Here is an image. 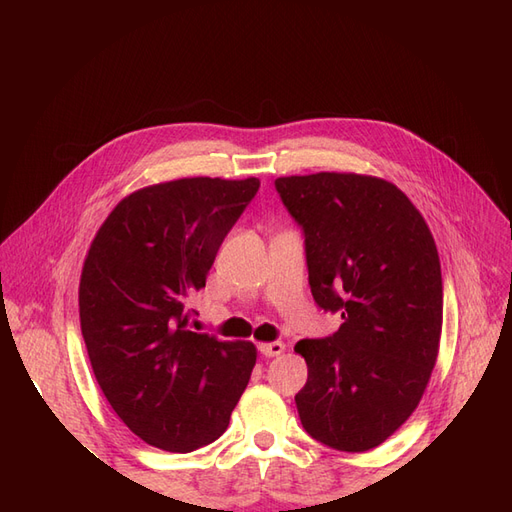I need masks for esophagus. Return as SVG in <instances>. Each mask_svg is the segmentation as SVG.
Returning <instances> with one entry per match:
<instances>
[{
  "label": "esophagus",
  "mask_w": 512,
  "mask_h": 512,
  "mask_svg": "<svg viewBox=\"0 0 512 512\" xmlns=\"http://www.w3.org/2000/svg\"><path fill=\"white\" fill-rule=\"evenodd\" d=\"M284 344L282 342H269V344H260L258 346V352L262 354V356H269V359H271V356H280L282 352H284Z\"/></svg>",
  "instance_id": "esophagus-1"
}]
</instances>
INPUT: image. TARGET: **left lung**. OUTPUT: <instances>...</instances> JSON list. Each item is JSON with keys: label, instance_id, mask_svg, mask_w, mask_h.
<instances>
[{"label": "left lung", "instance_id": "left-lung-1", "mask_svg": "<svg viewBox=\"0 0 512 512\" xmlns=\"http://www.w3.org/2000/svg\"><path fill=\"white\" fill-rule=\"evenodd\" d=\"M275 190L303 230L316 305L344 320L294 346L307 363L294 397L301 425L335 451H369L408 421L436 365V243L410 198L378 177H280Z\"/></svg>", "mask_w": 512, "mask_h": 512}]
</instances>
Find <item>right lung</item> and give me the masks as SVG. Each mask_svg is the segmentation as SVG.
Returning a JSON list of instances; mask_svg holds the SVG:
<instances>
[{
	"instance_id": "1",
	"label": "right lung",
	"mask_w": 512,
	"mask_h": 512,
	"mask_svg": "<svg viewBox=\"0 0 512 512\" xmlns=\"http://www.w3.org/2000/svg\"><path fill=\"white\" fill-rule=\"evenodd\" d=\"M260 188L192 177L143 188L111 211L79 286L81 331L108 404L132 433L192 453L228 427L256 365L250 342L188 329V303Z\"/></svg>"
}]
</instances>
